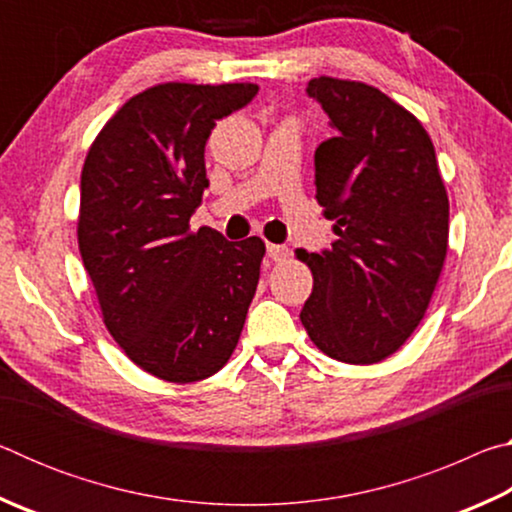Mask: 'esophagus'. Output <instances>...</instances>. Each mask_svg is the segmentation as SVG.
Instances as JSON below:
<instances>
[{
	"instance_id": "obj_1",
	"label": "esophagus",
	"mask_w": 512,
	"mask_h": 512,
	"mask_svg": "<svg viewBox=\"0 0 512 512\" xmlns=\"http://www.w3.org/2000/svg\"><path fill=\"white\" fill-rule=\"evenodd\" d=\"M266 253L273 259V262H284V259L291 255V250L287 246H280V244H268Z\"/></svg>"
}]
</instances>
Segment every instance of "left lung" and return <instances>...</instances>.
I'll return each mask as SVG.
<instances>
[{
	"instance_id": "obj_1",
	"label": "left lung",
	"mask_w": 512,
	"mask_h": 512,
	"mask_svg": "<svg viewBox=\"0 0 512 512\" xmlns=\"http://www.w3.org/2000/svg\"><path fill=\"white\" fill-rule=\"evenodd\" d=\"M336 131L316 149V201L332 248L296 255L314 275L300 311L327 357L366 366L391 357L420 325L447 257L449 198L418 117L361 81L307 85Z\"/></svg>"
}]
</instances>
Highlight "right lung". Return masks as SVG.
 <instances>
[{"label":"right lung","mask_w":512,"mask_h":512,"mask_svg":"<svg viewBox=\"0 0 512 512\" xmlns=\"http://www.w3.org/2000/svg\"><path fill=\"white\" fill-rule=\"evenodd\" d=\"M255 83H160L128 99L92 142L76 235L112 339L153 377L192 384L235 352L264 241H225L189 219L203 201L205 142Z\"/></svg>","instance_id":"add662e5"}]
</instances>
